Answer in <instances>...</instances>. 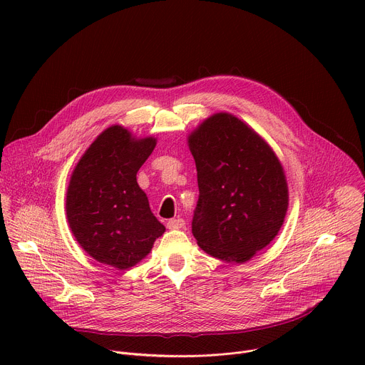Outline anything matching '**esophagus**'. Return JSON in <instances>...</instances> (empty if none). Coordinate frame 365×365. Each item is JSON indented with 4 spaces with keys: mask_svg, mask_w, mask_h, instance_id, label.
Returning a JSON list of instances; mask_svg holds the SVG:
<instances>
[{
    "mask_svg": "<svg viewBox=\"0 0 365 365\" xmlns=\"http://www.w3.org/2000/svg\"><path fill=\"white\" fill-rule=\"evenodd\" d=\"M168 228L169 230H182V228H185V221L183 220H170L169 222H168Z\"/></svg>",
    "mask_w": 365,
    "mask_h": 365,
    "instance_id": "1",
    "label": "esophagus"
}]
</instances>
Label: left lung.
I'll use <instances>...</instances> for the list:
<instances>
[{"instance_id": "1", "label": "left lung", "mask_w": 365, "mask_h": 365, "mask_svg": "<svg viewBox=\"0 0 365 365\" xmlns=\"http://www.w3.org/2000/svg\"><path fill=\"white\" fill-rule=\"evenodd\" d=\"M187 145L197 170V245L227 263L250 262L276 238L287 214L282 162L252 127L224 111L192 130Z\"/></svg>"}]
</instances>
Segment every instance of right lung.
Here are the masks:
<instances>
[{"label": "right lung", "mask_w": 365, "mask_h": 365, "mask_svg": "<svg viewBox=\"0 0 365 365\" xmlns=\"http://www.w3.org/2000/svg\"><path fill=\"white\" fill-rule=\"evenodd\" d=\"M158 138L137 137L121 124L103 130L76 163L66 190V218L98 263L128 270L148 255L166 231L150 210L137 172Z\"/></svg>", "instance_id": "add662e5"}]
</instances>
